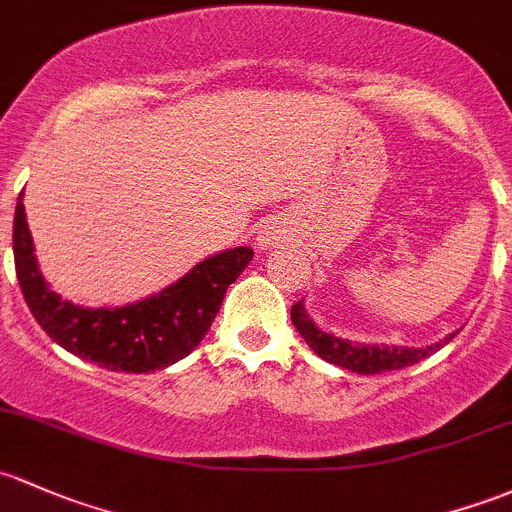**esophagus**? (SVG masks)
I'll use <instances>...</instances> for the list:
<instances>
[{
  "instance_id": "obj_1",
  "label": "esophagus",
  "mask_w": 512,
  "mask_h": 512,
  "mask_svg": "<svg viewBox=\"0 0 512 512\" xmlns=\"http://www.w3.org/2000/svg\"><path fill=\"white\" fill-rule=\"evenodd\" d=\"M277 240H279V230H274V228H265V230H262V235H260V245H262V247L277 245Z\"/></svg>"
}]
</instances>
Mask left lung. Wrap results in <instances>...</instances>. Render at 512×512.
I'll return each mask as SVG.
<instances>
[{
    "instance_id": "1",
    "label": "left lung",
    "mask_w": 512,
    "mask_h": 512,
    "mask_svg": "<svg viewBox=\"0 0 512 512\" xmlns=\"http://www.w3.org/2000/svg\"><path fill=\"white\" fill-rule=\"evenodd\" d=\"M292 324L297 326V331L301 333L309 348L316 355L328 360L333 365H341V368L353 370V373L360 375H375V373H385V370H400L407 368V365L419 363L422 358L432 355L437 348L449 343L451 338L456 336V331L451 336H446L441 343H434V346L427 348H397V346H358V343L343 341V338H333L331 333L319 331L311 319L306 316L304 304L297 301L292 306Z\"/></svg>"
}]
</instances>
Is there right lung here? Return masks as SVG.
Listing matches in <instances>:
<instances>
[{"mask_svg":"<svg viewBox=\"0 0 512 512\" xmlns=\"http://www.w3.org/2000/svg\"><path fill=\"white\" fill-rule=\"evenodd\" d=\"M21 196L14 213V267L31 314L58 346L115 373H152L186 358L252 260L250 247H235L208 257L154 297L120 309H85L63 301L43 282Z\"/></svg>","mask_w":512,"mask_h":512,"instance_id":"add662e5","label":"right lung"}]
</instances>
